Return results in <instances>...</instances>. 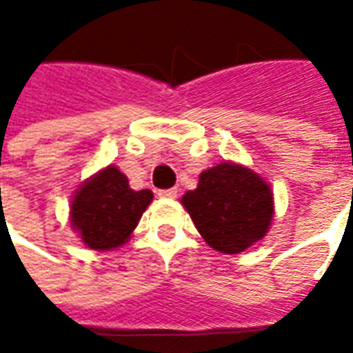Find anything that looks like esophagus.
Returning a JSON list of instances; mask_svg holds the SVG:
<instances>
[{
    "label": "esophagus",
    "mask_w": 353,
    "mask_h": 353,
    "mask_svg": "<svg viewBox=\"0 0 353 353\" xmlns=\"http://www.w3.org/2000/svg\"><path fill=\"white\" fill-rule=\"evenodd\" d=\"M159 196L161 199H176L177 189H162V191H159Z\"/></svg>",
    "instance_id": "34e87169"
}]
</instances>
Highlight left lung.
Masks as SVG:
<instances>
[{
    "label": "left lung",
    "mask_w": 353,
    "mask_h": 353,
    "mask_svg": "<svg viewBox=\"0 0 353 353\" xmlns=\"http://www.w3.org/2000/svg\"><path fill=\"white\" fill-rule=\"evenodd\" d=\"M181 204L208 245L221 253H240L265 236L274 217L270 185L253 170L221 162L204 170L199 187Z\"/></svg>",
    "instance_id": "8db88e82"
}]
</instances>
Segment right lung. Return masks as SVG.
<instances>
[{
    "label": "right lung",
    "mask_w": 353,
    "mask_h": 353,
    "mask_svg": "<svg viewBox=\"0 0 353 353\" xmlns=\"http://www.w3.org/2000/svg\"><path fill=\"white\" fill-rule=\"evenodd\" d=\"M151 200L153 192L130 189L126 176L111 164L77 189L70 221L87 248L109 252L128 242Z\"/></svg>",
    "instance_id": "1"
}]
</instances>
